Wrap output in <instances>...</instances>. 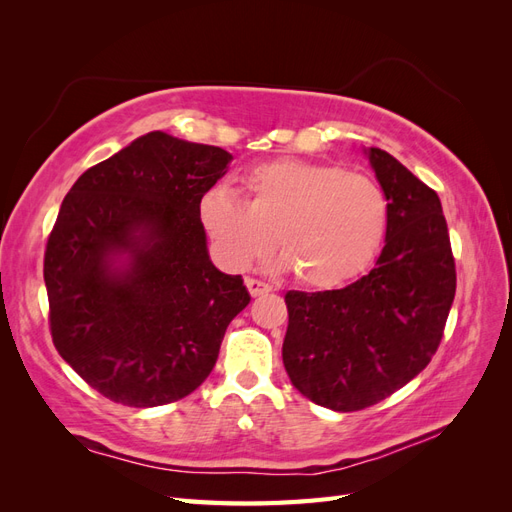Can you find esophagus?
Wrapping results in <instances>:
<instances>
[{"instance_id": "obj_1", "label": "esophagus", "mask_w": 512, "mask_h": 512, "mask_svg": "<svg viewBox=\"0 0 512 512\" xmlns=\"http://www.w3.org/2000/svg\"><path fill=\"white\" fill-rule=\"evenodd\" d=\"M245 286H247V290H250L252 297H260V294H267L273 290L269 284L256 280V277H245Z\"/></svg>"}]
</instances>
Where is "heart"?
Here are the masks:
<instances>
[{"mask_svg": "<svg viewBox=\"0 0 512 512\" xmlns=\"http://www.w3.org/2000/svg\"><path fill=\"white\" fill-rule=\"evenodd\" d=\"M247 205L226 188H211L198 218L232 269L265 256L273 241L312 288L342 286L361 275L382 250L389 200L376 179L335 164L273 160L243 179Z\"/></svg>", "mask_w": 512, "mask_h": 512, "instance_id": "heart-1", "label": "heart"}]
</instances>
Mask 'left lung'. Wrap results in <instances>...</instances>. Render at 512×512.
<instances>
[{
    "instance_id": "1",
    "label": "left lung",
    "mask_w": 512,
    "mask_h": 512,
    "mask_svg": "<svg viewBox=\"0 0 512 512\" xmlns=\"http://www.w3.org/2000/svg\"><path fill=\"white\" fill-rule=\"evenodd\" d=\"M367 156L389 200L376 267L346 288L284 297L290 382L337 412L374 406L421 374L442 342L457 286L438 194L391 153L371 147Z\"/></svg>"
}]
</instances>
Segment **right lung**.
I'll list each match as a JSON object with an SVG mask.
<instances>
[{
  "label": "right lung",
  "instance_id": "right-lung-1",
  "mask_svg": "<svg viewBox=\"0 0 512 512\" xmlns=\"http://www.w3.org/2000/svg\"><path fill=\"white\" fill-rule=\"evenodd\" d=\"M230 160L149 132L87 168L61 203L44 250L51 337L115 404L153 408L196 391L250 303L241 275L213 267L198 218Z\"/></svg>",
  "mask_w": 512,
  "mask_h": 512
}]
</instances>
